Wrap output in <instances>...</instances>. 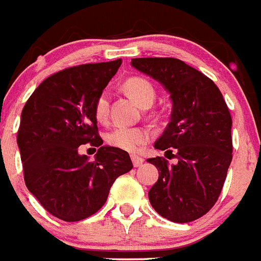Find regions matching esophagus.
<instances>
[{
	"mask_svg": "<svg viewBox=\"0 0 261 261\" xmlns=\"http://www.w3.org/2000/svg\"><path fill=\"white\" fill-rule=\"evenodd\" d=\"M131 160H133L134 167H140L144 163V159L138 155H131Z\"/></svg>",
	"mask_w": 261,
	"mask_h": 261,
	"instance_id": "1",
	"label": "esophagus"
}]
</instances>
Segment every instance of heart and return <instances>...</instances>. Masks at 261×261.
Segmentation results:
<instances>
[{
  "label": "heart",
  "instance_id": "1",
  "mask_svg": "<svg viewBox=\"0 0 261 261\" xmlns=\"http://www.w3.org/2000/svg\"><path fill=\"white\" fill-rule=\"evenodd\" d=\"M124 90L128 93V96L134 98L142 108L151 106L156 97L155 88L148 80L143 77H130L123 84ZM109 103L110 96L106 90L101 92L97 96L93 113L94 118L99 123H106L109 121ZM151 134L144 127H128V126H115L106 134V143L115 148L123 149V151H137L140 146L146 144L149 140Z\"/></svg>",
  "mask_w": 261,
  "mask_h": 261
}]
</instances>
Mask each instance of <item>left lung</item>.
Wrapping results in <instances>:
<instances>
[{"mask_svg": "<svg viewBox=\"0 0 261 261\" xmlns=\"http://www.w3.org/2000/svg\"><path fill=\"white\" fill-rule=\"evenodd\" d=\"M133 67L160 81L171 94V122L156 140L165 158L148 162L159 171L148 198L159 214L176 223L196 221L212 209L232 160L230 110L214 81L174 58H139Z\"/></svg>", "mask_w": 261, "mask_h": 261, "instance_id": "obj_1", "label": "left lung"}]
</instances>
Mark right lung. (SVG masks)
<instances>
[{"label":"right lung","instance_id":"right-lung-1","mask_svg":"<svg viewBox=\"0 0 261 261\" xmlns=\"http://www.w3.org/2000/svg\"><path fill=\"white\" fill-rule=\"evenodd\" d=\"M122 60L81 64L47 77L27 99L17 143L27 189L56 218L77 222L98 212L121 174L133 169L126 151L102 147L93 105ZM99 148L80 155L83 144Z\"/></svg>","mask_w":261,"mask_h":261}]
</instances>
